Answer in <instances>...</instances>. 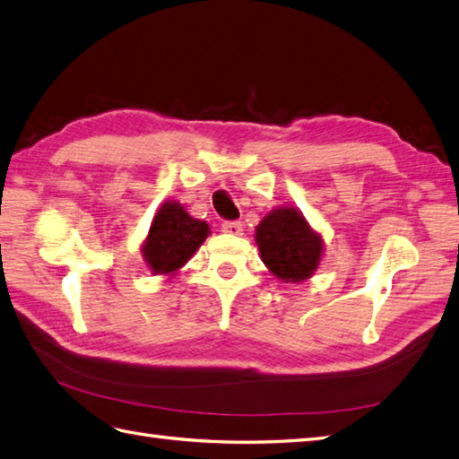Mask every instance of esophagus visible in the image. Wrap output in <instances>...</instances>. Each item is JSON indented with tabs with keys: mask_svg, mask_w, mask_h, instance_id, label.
Returning a JSON list of instances; mask_svg holds the SVG:
<instances>
[{
	"mask_svg": "<svg viewBox=\"0 0 459 459\" xmlns=\"http://www.w3.org/2000/svg\"><path fill=\"white\" fill-rule=\"evenodd\" d=\"M242 230H244V225H242V222H238V221L222 222V232L230 234V237H242Z\"/></svg>",
	"mask_w": 459,
	"mask_h": 459,
	"instance_id": "34e87169",
	"label": "esophagus"
}]
</instances>
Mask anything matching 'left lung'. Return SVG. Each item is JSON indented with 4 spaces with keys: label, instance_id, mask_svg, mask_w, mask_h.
Wrapping results in <instances>:
<instances>
[{
    "label": "left lung",
    "instance_id": "left-lung-1",
    "mask_svg": "<svg viewBox=\"0 0 459 459\" xmlns=\"http://www.w3.org/2000/svg\"><path fill=\"white\" fill-rule=\"evenodd\" d=\"M254 238L265 268L283 283L313 278L325 255L323 234L293 205L272 209L258 222Z\"/></svg>",
    "mask_w": 459,
    "mask_h": 459
}]
</instances>
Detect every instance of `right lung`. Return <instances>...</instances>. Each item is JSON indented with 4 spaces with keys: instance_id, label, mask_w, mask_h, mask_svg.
I'll return each mask as SVG.
<instances>
[{
    "instance_id": "add662e5",
    "label": "right lung",
    "mask_w": 459,
    "mask_h": 459,
    "mask_svg": "<svg viewBox=\"0 0 459 459\" xmlns=\"http://www.w3.org/2000/svg\"><path fill=\"white\" fill-rule=\"evenodd\" d=\"M211 234L205 221L194 219L176 199H168L154 212L141 244L143 260L154 275H174L191 260Z\"/></svg>"
}]
</instances>
